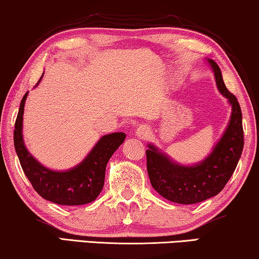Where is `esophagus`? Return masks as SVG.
<instances>
[{
	"label": "esophagus",
	"instance_id": "esophagus-1",
	"mask_svg": "<svg viewBox=\"0 0 259 259\" xmlns=\"http://www.w3.org/2000/svg\"><path fill=\"white\" fill-rule=\"evenodd\" d=\"M148 132H150L148 127L145 126V125H141L137 128L136 134L138 136V138H140V139H145V138L148 136Z\"/></svg>",
	"mask_w": 259,
	"mask_h": 259
}]
</instances>
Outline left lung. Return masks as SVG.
<instances>
[{"mask_svg": "<svg viewBox=\"0 0 259 259\" xmlns=\"http://www.w3.org/2000/svg\"><path fill=\"white\" fill-rule=\"evenodd\" d=\"M208 61L219 91L232 106L231 120L213 152L200 164L186 167L172 162L152 145L146 151L147 173L152 186L166 199L178 204L200 203L221 192L235 172L244 147L239 102L226 88L217 63L213 60Z\"/></svg>", "mask_w": 259, "mask_h": 259, "instance_id": "obj_1", "label": "left lung"}]
</instances>
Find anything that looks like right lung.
Segmentation results:
<instances>
[{
  "label": "right lung",
  "instance_id": "obj_1",
  "mask_svg": "<svg viewBox=\"0 0 259 259\" xmlns=\"http://www.w3.org/2000/svg\"><path fill=\"white\" fill-rule=\"evenodd\" d=\"M27 95H23L17 113L14 145L21 167L31 186L42 198L59 205H83L97 199L105 184L106 165L123 143L126 134L119 132L104 136L76 167L65 172L52 171L38 164L24 147L22 120Z\"/></svg>",
  "mask_w": 259,
  "mask_h": 259
}]
</instances>
